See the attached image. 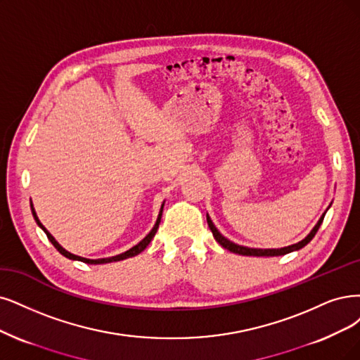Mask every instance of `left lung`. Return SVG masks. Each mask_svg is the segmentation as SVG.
I'll return each instance as SVG.
<instances>
[{
	"label": "left lung",
	"instance_id": "left-lung-1",
	"mask_svg": "<svg viewBox=\"0 0 360 360\" xmlns=\"http://www.w3.org/2000/svg\"><path fill=\"white\" fill-rule=\"evenodd\" d=\"M325 214H326V212H325ZM325 214L321 217V219L317 221V224L314 225V229L310 231V234H309L307 237L302 238L301 242H298V243H295V245H290V246L281 248V249H254V248H246V246L236 245V243L230 242L229 238H225V237L218 231V229L215 227L214 222H212V219H210L209 215H206V219H207V225H209V229H210L212 234H214V237H215V240H217L222 248H225L227 250L233 252V254L246 255V257H278V255H286V254H289V252L298 250V249H301V248H304L305 245H307V243L311 240V238L314 237V234L317 233L319 227H321V224H322V221H323V218H325Z\"/></svg>",
	"mask_w": 360,
	"mask_h": 360
}]
</instances>
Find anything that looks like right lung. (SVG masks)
Returning a JSON list of instances; mask_svg holds the SVG:
<instances>
[{
	"mask_svg": "<svg viewBox=\"0 0 360 360\" xmlns=\"http://www.w3.org/2000/svg\"><path fill=\"white\" fill-rule=\"evenodd\" d=\"M163 206H165V203L162 205V207H160V212H158V217H157V221H155V224H154V227H153V230L146 234L142 240L136 245V246H133V248H130L129 250H126V252H123V254H120V255H115V257H110V258H101V259H89V258H83V257H78V255H74V254H71V252H68L66 249H63L56 240H55V237H53L47 230H46V227L44 225L39 222V219H38V217H37V214H35V209H34V206H32V202H31V210H32V215H34V219H35V222L38 224V227L41 229L44 233H46V236H47V238L51 242V245L55 246L60 254L63 255V257H66V258H70V259H74V261H82V262H86V264H108V262H115V261H123V259H126V258H131V257H136L138 254H141V252L150 245V242L153 240V237L155 236V233H157V229H158V224H160V219H162V214H163Z\"/></svg>",
	"mask_w": 360,
	"mask_h": 360,
	"instance_id": "add662e5",
	"label": "right lung"
}]
</instances>
